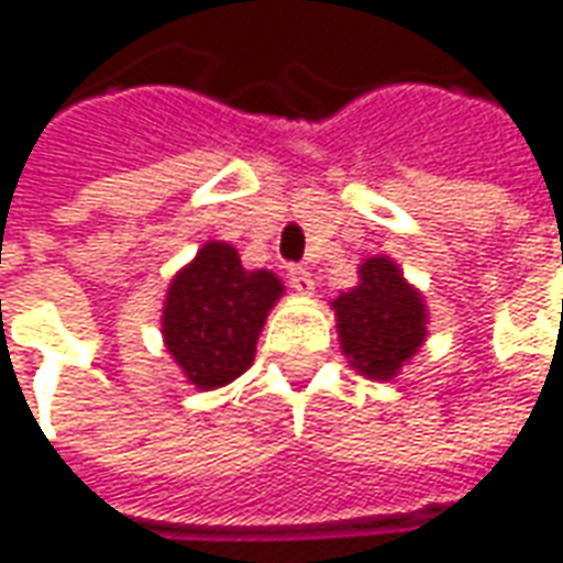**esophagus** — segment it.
Returning <instances> with one entry per match:
<instances>
[{
    "label": "esophagus",
    "mask_w": 563,
    "mask_h": 563,
    "mask_svg": "<svg viewBox=\"0 0 563 563\" xmlns=\"http://www.w3.org/2000/svg\"><path fill=\"white\" fill-rule=\"evenodd\" d=\"M288 282H290V288L297 290V294H312V290H316L312 273H309V269H303V266H290Z\"/></svg>",
    "instance_id": "1"
}]
</instances>
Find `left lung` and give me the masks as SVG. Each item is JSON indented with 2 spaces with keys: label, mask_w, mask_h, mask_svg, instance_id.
Listing matches in <instances>:
<instances>
[{
  "label": "left lung",
  "mask_w": 563,
  "mask_h": 563,
  "mask_svg": "<svg viewBox=\"0 0 563 563\" xmlns=\"http://www.w3.org/2000/svg\"><path fill=\"white\" fill-rule=\"evenodd\" d=\"M340 349L367 379L389 383L429 336V306L386 254L358 266V285L331 300Z\"/></svg>",
  "instance_id": "8db88e82"
}]
</instances>
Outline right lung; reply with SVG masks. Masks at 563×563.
<instances>
[{"label": "right lung", "mask_w": 563, "mask_h": 563, "mask_svg": "<svg viewBox=\"0 0 563 563\" xmlns=\"http://www.w3.org/2000/svg\"><path fill=\"white\" fill-rule=\"evenodd\" d=\"M282 294V278L269 269H244L230 242L201 244L170 278L162 303V340L186 383L211 393L242 377Z\"/></svg>", "instance_id": "add662e5"}]
</instances>
